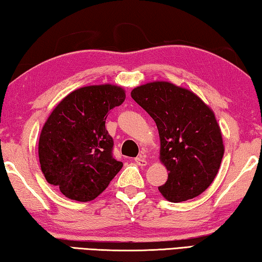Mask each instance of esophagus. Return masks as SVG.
I'll list each match as a JSON object with an SVG mask.
<instances>
[{"instance_id":"34e87169","label":"esophagus","mask_w":262,"mask_h":262,"mask_svg":"<svg viewBox=\"0 0 262 262\" xmlns=\"http://www.w3.org/2000/svg\"><path fill=\"white\" fill-rule=\"evenodd\" d=\"M135 163L137 164V165H140V166H145L148 164L147 158H145L144 156H142V155H140L139 157L135 158Z\"/></svg>"}]
</instances>
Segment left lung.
I'll return each mask as SVG.
<instances>
[{
    "mask_svg": "<svg viewBox=\"0 0 262 262\" xmlns=\"http://www.w3.org/2000/svg\"><path fill=\"white\" fill-rule=\"evenodd\" d=\"M132 98L156 122L161 139V161L166 183L159 192L166 200L181 202L209 187L224 154L214 112L192 91L168 82L137 86Z\"/></svg>",
    "mask_w": 262,
    "mask_h": 262,
    "instance_id": "obj_1",
    "label": "left lung"
}]
</instances>
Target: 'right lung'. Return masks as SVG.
<instances>
[{
  "mask_svg": "<svg viewBox=\"0 0 262 262\" xmlns=\"http://www.w3.org/2000/svg\"><path fill=\"white\" fill-rule=\"evenodd\" d=\"M125 98L120 86H84L62 99L48 117L39 139V162L47 183L66 198L94 200L121 170L105 121Z\"/></svg>",
  "mask_w": 262,
  "mask_h": 262,
  "instance_id": "add662e5",
  "label": "right lung"
}]
</instances>
